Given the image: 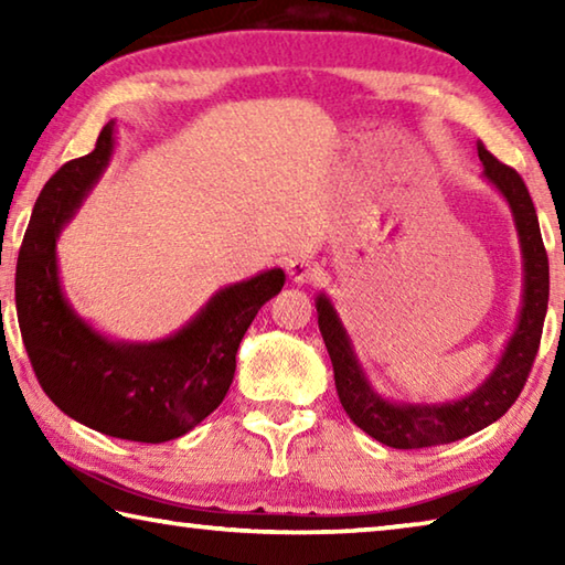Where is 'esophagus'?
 <instances>
[{"instance_id":"1","label":"esophagus","mask_w":565,"mask_h":565,"mask_svg":"<svg viewBox=\"0 0 565 565\" xmlns=\"http://www.w3.org/2000/svg\"><path fill=\"white\" fill-rule=\"evenodd\" d=\"M286 271H289V279L294 284H306L313 276V262L309 256H291L289 264H286Z\"/></svg>"}]
</instances>
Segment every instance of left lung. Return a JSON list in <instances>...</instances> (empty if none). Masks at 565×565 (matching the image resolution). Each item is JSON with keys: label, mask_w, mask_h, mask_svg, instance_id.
I'll return each instance as SVG.
<instances>
[{"label": "left lung", "mask_w": 565, "mask_h": 565, "mask_svg": "<svg viewBox=\"0 0 565 565\" xmlns=\"http://www.w3.org/2000/svg\"><path fill=\"white\" fill-rule=\"evenodd\" d=\"M478 159L483 164V179L499 191L511 209L523 256L519 323L511 339L505 341L499 363L481 386L446 404H408V401L381 396L371 386L331 299L327 294L317 296L319 329L333 363V381H337L341 406L361 431L391 448L451 444L499 420L519 398L539 353L543 319L548 309V256L543 248L539 216L519 171L501 164L483 145H478Z\"/></svg>", "instance_id": "left-lung-1"}]
</instances>
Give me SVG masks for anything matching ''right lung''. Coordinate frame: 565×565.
I'll list each match as a JSON object with an SVG mask.
<instances>
[{
    "label": "right lung",
    "instance_id": "1",
    "mask_svg": "<svg viewBox=\"0 0 565 565\" xmlns=\"http://www.w3.org/2000/svg\"><path fill=\"white\" fill-rule=\"evenodd\" d=\"M114 134L109 121L92 154L66 161L36 199L17 259V319L34 374L56 408L99 434L164 444L222 404L238 343L286 276L269 269L224 286L159 341H114L84 321L64 296L56 238L109 167Z\"/></svg>",
    "mask_w": 565,
    "mask_h": 565
}]
</instances>
